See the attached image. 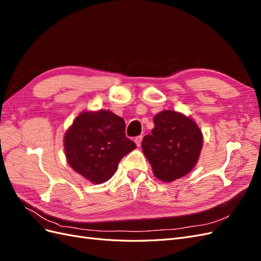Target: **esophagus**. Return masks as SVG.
<instances>
[{
	"instance_id": "esophagus-1",
	"label": "esophagus",
	"mask_w": 261,
	"mask_h": 261,
	"mask_svg": "<svg viewBox=\"0 0 261 261\" xmlns=\"http://www.w3.org/2000/svg\"><path fill=\"white\" fill-rule=\"evenodd\" d=\"M143 138H144L143 135H139V136H137V137L135 138V143H136V145H137L138 147L141 145V141H143Z\"/></svg>"
}]
</instances>
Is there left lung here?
<instances>
[{
  "label": "left lung",
  "mask_w": 261,
  "mask_h": 261,
  "mask_svg": "<svg viewBox=\"0 0 261 261\" xmlns=\"http://www.w3.org/2000/svg\"><path fill=\"white\" fill-rule=\"evenodd\" d=\"M151 135L143 139V151L153 174L163 181H173L191 172L202 147V134L192 118L165 110L154 118Z\"/></svg>",
  "instance_id": "obj_1"
}]
</instances>
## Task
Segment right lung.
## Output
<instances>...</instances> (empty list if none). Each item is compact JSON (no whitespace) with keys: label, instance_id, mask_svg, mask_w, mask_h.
I'll list each match as a JSON object with an SVG mask.
<instances>
[{"label":"right lung","instance_id":"right-lung-1","mask_svg":"<svg viewBox=\"0 0 261 261\" xmlns=\"http://www.w3.org/2000/svg\"><path fill=\"white\" fill-rule=\"evenodd\" d=\"M68 164L92 183L111 178L124 155L136 144L125 135V122L111 111L83 112L64 137Z\"/></svg>","mask_w":261,"mask_h":261}]
</instances>
